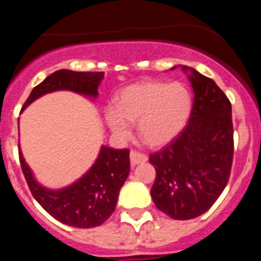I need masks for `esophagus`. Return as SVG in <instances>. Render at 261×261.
Segmentation results:
<instances>
[{"label":"esophagus","instance_id":"obj_1","mask_svg":"<svg viewBox=\"0 0 261 261\" xmlns=\"http://www.w3.org/2000/svg\"><path fill=\"white\" fill-rule=\"evenodd\" d=\"M147 161V156L145 154L140 153V151L132 150L130 151V165L136 166L140 165V163H144Z\"/></svg>","mask_w":261,"mask_h":261}]
</instances>
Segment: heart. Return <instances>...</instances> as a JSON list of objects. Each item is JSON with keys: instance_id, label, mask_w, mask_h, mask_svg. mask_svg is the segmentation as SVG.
<instances>
[{"instance_id": "heart-1", "label": "heart", "mask_w": 261, "mask_h": 261, "mask_svg": "<svg viewBox=\"0 0 261 261\" xmlns=\"http://www.w3.org/2000/svg\"><path fill=\"white\" fill-rule=\"evenodd\" d=\"M191 110L192 96L184 85L146 81L124 87L117 105L106 110V121L121 138L129 137L130 123L138 121L140 137L150 146H163L181 132Z\"/></svg>"}]
</instances>
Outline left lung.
Instances as JSON below:
<instances>
[{"instance_id": "left-lung-1", "label": "left lung", "mask_w": 261, "mask_h": 261, "mask_svg": "<svg viewBox=\"0 0 261 261\" xmlns=\"http://www.w3.org/2000/svg\"><path fill=\"white\" fill-rule=\"evenodd\" d=\"M181 69L190 71L195 94L188 124L149 161L156 172V208L174 220H191L211 209L229 181L234 130L231 103L222 90L195 69Z\"/></svg>"}]
</instances>
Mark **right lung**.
Instances as JSON below:
<instances>
[{"mask_svg":"<svg viewBox=\"0 0 261 261\" xmlns=\"http://www.w3.org/2000/svg\"><path fill=\"white\" fill-rule=\"evenodd\" d=\"M103 71L61 69L32 89L22 111L44 94L69 90L89 98L98 96ZM22 171L36 201L60 222L78 229L102 225L116 208L120 188L129 175V150L102 146L95 163L80 180L61 190H48L38 183L19 151Z\"/></svg>","mask_w":261,"mask_h":261,"instance_id":"add662e5","label":"right lung"}]
</instances>
